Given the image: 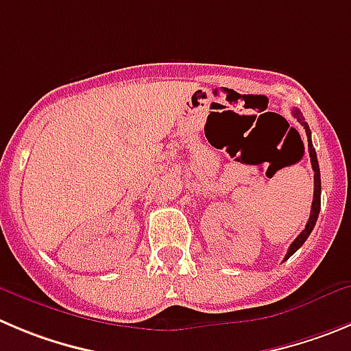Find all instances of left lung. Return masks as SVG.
Segmentation results:
<instances>
[{
  "label": "left lung",
  "mask_w": 351,
  "mask_h": 351,
  "mask_svg": "<svg viewBox=\"0 0 351 351\" xmlns=\"http://www.w3.org/2000/svg\"><path fill=\"white\" fill-rule=\"evenodd\" d=\"M293 116L296 117L298 123H300L301 126L304 128V131H306V138H308L310 162H312V168H313V186H315V189H313V202H312V211H310L308 221H306V225H304V230L301 232V234L294 239L293 244L289 245V251H287V254H286V260L289 256H293V254L300 250L301 245L304 244V241L308 239V235L312 234L313 227H315L317 218H319V213H320V169H319V160H317V152H315V149H313V143H312V131H310V126L306 124V121H304L303 114H301L300 110L294 109Z\"/></svg>",
  "instance_id": "1"
}]
</instances>
